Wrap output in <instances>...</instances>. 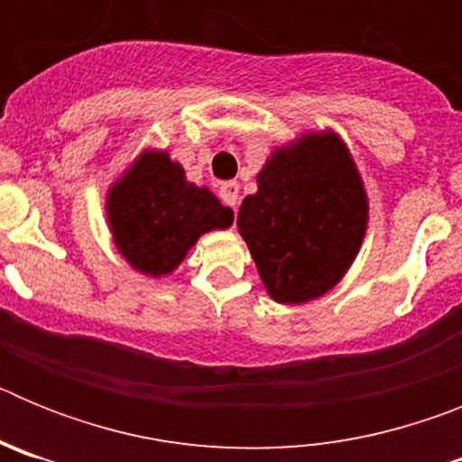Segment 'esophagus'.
Returning a JSON list of instances; mask_svg holds the SVG:
<instances>
[{
  "instance_id": "obj_1",
  "label": "esophagus",
  "mask_w": 462,
  "mask_h": 462,
  "mask_svg": "<svg viewBox=\"0 0 462 462\" xmlns=\"http://www.w3.org/2000/svg\"><path fill=\"white\" fill-rule=\"evenodd\" d=\"M238 194H240L238 182H224V185L219 187V199H222L224 206L228 208L238 206Z\"/></svg>"
}]
</instances>
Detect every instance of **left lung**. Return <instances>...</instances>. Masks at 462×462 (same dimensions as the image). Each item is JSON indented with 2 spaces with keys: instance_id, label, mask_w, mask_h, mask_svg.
<instances>
[{
  "instance_id": "left-lung-1",
  "label": "left lung",
  "mask_w": 462,
  "mask_h": 462,
  "mask_svg": "<svg viewBox=\"0 0 462 462\" xmlns=\"http://www.w3.org/2000/svg\"><path fill=\"white\" fill-rule=\"evenodd\" d=\"M259 191L238 212L240 236L277 303H305L336 287L352 266L368 201L354 162L333 134L277 150Z\"/></svg>"
}]
</instances>
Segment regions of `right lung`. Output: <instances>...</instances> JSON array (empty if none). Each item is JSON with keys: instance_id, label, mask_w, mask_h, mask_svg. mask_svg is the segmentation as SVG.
<instances>
[{"instance_id": "1", "label": "right lung", "mask_w": 462, "mask_h": 462, "mask_svg": "<svg viewBox=\"0 0 462 462\" xmlns=\"http://www.w3.org/2000/svg\"><path fill=\"white\" fill-rule=\"evenodd\" d=\"M108 222L125 259L145 275L173 271L199 236L226 228L234 210L185 182L169 154H145L108 194Z\"/></svg>"}]
</instances>
